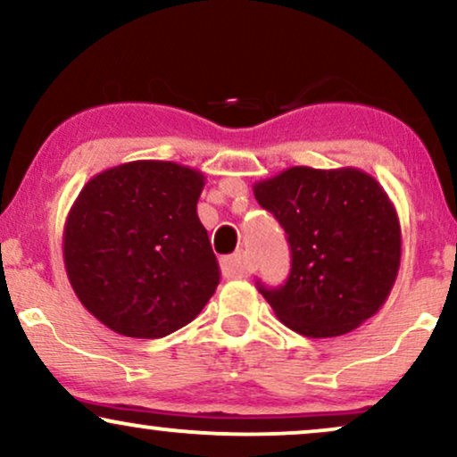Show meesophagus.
<instances>
[{
	"label": "esophagus",
	"mask_w": 457,
	"mask_h": 457,
	"mask_svg": "<svg viewBox=\"0 0 457 457\" xmlns=\"http://www.w3.org/2000/svg\"><path fill=\"white\" fill-rule=\"evenodd\" d=\"M223 274L228 276V278H242V276H248L251 274V265L246 262V255L245 253H234V255L225 257L223 263Z\"/></svg>",
	"instance_id": "obj_1"
}]
</instances>
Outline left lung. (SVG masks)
I'll return each mask as SVG.
<instances>
[{
    "label": "left lung",
    "instance_id": "1",
    "mask_svg": "<svg viewBox=\"0 0 457 457\" xmlns=\"http://www.w3.org/2000/svg\"><path fill=\"white\" fill-rule=\"evenodd\" d=\"M253 192L291 245L285 285L257 282L280 322L305 337H337L378 314L401 268V223L371 175L293 166Z\"/></svg>",
    "mask_w": 457,
    "mask_h": 457
}]
</instances>
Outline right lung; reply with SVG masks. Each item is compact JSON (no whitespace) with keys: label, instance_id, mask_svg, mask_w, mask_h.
<instances>
[{"label":"right lung","instance_id":"right-lung-1","mask_svg":"<svg viewBox=\"0 0 457 457\" xmlns=\"http://www.w3.org/2000/svg\"><path fill=\"white\" fill-rule=\"evenodd\" d=\"M204 175L137 160L90 179L62 232L67 278L86 310L126 337L158 339L200 314L219 263L198 219Z\"/></svg>","mask_w":457,"mask_h":457}]
</instances>
